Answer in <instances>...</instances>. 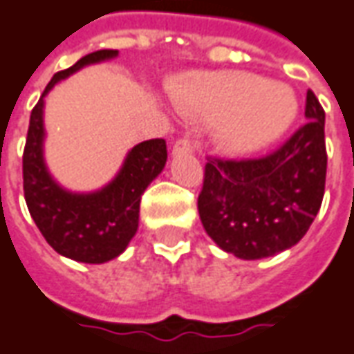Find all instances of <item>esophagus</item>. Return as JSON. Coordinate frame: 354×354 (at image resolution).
Listing matches in <instances>:
<instances>
[{"label":"esophagus","instance_id":"obj_1","mask_svg":"<svg viewBox=\"0 0 354 354\" xmlns=\"http://www.w3.org/2000/svg\"><path fill=\"white\" fill-rule=\"evenodd\" d=\"M192 152V145L191 140H187V138H181V140H177L175 145H173L171 153L173 156H181V153H191Z\"/></svg>","mask_w":354,"mask_h":354}]
</instances>
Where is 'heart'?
I'll return each mask as SVG.
<instances>
[{
	"instance_id": "b5f03b06",
	"label": "heart",
	"mask_w": 354,
	"mask_h": 354,
	"mask_svg": "<svg viewBox=\"0 0 354 354\" xmlns=\"http://www.w3.org/2000/svg\"><path fill=\"white\" fill-rule=\"evenodd\" d=\"M175 109L212 123L219 146L235 156H250L281 140L297 119L293 90L247 71L198 73L173 84Z\"/></svg>"
}]
</instances>
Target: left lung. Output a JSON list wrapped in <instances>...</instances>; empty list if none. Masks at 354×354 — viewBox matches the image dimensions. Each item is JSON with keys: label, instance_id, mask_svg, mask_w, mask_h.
<instances>
[{"label": "left lung", "instance_id": "8db88e82", "mask_svg": "<svg viewBox=\"0 0 354 354\" xmlns=\"http://www.w3.org/2000/svg\"><path fill=\"white\" fill-rule=\"evenodd\" d=\"M306 125L277 152L258 160H209L198 196L208 237L241 260L295 247L312 225L326 187V113L306 92Z\"/></svg>", "mask_w": 354, "mask_h": 354}]
</instances>
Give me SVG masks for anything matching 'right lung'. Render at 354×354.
I'll return each mask as SVG.
<instances>
[{
    "instance_id": "add662e5",
    "label": "right lung",
    "mask_w": 354,
    "mask_h": 354,
    "mask_svg": "<svg viewBox=\"0 0 354 354\" xmlns=\"http://www.w3.org/2000/svg\"><path fill=\"white\" fill-rule=\"evenodd\" d=\"M117 55V50L94 51L69 69L55 73L30 113L24 146V201L34 223L57 254L84 264H104L125 252L138 229L140 198L167 162L163 138L145 140L127 152L111 181L90 192L61 187L48 169L44 158V98L57 82L77 71L115 59Z\"/></svg>"
}]
</instances>
